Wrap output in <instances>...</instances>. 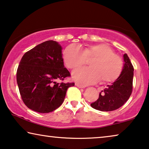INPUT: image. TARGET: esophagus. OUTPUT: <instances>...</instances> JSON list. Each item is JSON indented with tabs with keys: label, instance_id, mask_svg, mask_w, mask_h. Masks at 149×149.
I'll use <instances>...</instances> for the list:
<instances>
[{
	"label": "esophagus",
	"instance_id": "1",
	"mask_svg": "<svg viewBox=\"0 0 149 149\" xmlns=\"http://www.w3.org/2000/svg\"><path fill=\"white\" fill-rule=\"evenodd\" d=\"M75 86H76L78 87V88H84V86L83 85H81V84H79L77 82L75 83Z\"/></svg>",
	"mask_w": 149,
	"mask_h": 149
}]
</instances>
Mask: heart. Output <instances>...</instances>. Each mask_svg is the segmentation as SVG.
<instances>
[{
  "label": "heart",
  "instance_id": "obj_1",
  "mask_svg": "<svg viewBox=\"0 0 149 149\" xmlns=\"http://www.w3.org/2000/svg\"><path fill=\"white\" fill-rule=\"evenodd\" d=\"M66 65L71 70H77L89 62L90 68H82L73 73L74 78L83 85L99 80L101 84L116 81L122 72L123 63L120 56L105 44L89 45L81 49L70 45L63 53Z\"/></svg>",
  "mask_w": 149,
  "mask_h": 149
}]
</instances>
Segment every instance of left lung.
Returning <instances> with one entry per match:
<instances>
[{"label":"left lung","instance_id":"left-lung-1","mask_svg":"<svg viewBox=\"0 0 149 149\" xmlns=\"http://www.w3.org/2000/svg\"><path fill=\"white\" fill-rule=\"evenodd\" d=\"M124 65L122 72L116 81L100 92L99 97L92 102L91 107L101 111L116 110L129 99L133 88L134 67L127 54H123Z\"/></svg>","mask_w":149,"mask_h":149}]
</instances>
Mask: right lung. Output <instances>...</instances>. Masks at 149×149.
I'll list each match as a JSON object with an SVG mask.
<instances>
[{"label": "right lung", "instance_id": "obj_1", "mask_svg": "<svg viewBox=\"0 0 149 149\" xmlns=\"http://www.w3.org/2000/svg\"><path fill=\"white\" fill-rule=\"evenodd\" d=\"M62 48L48 40L26 52L17 70V82L24 104L34 111L52 112L61 105L74 82L63 81L71 74L64 68Z\"/></svg>", "mask_w": 149, "mask_h": 149}]
</instances>
